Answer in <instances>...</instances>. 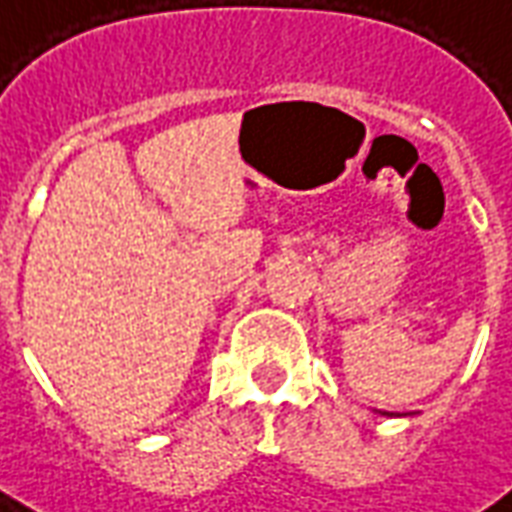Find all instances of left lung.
I'll list each match as a JSON object with an SVG mask.
<instances>
[{"instance_id": "8db88e82", "label": "left lung", "mask_w": 512, "mask_h": 512, "mask_svg": "<svg viewBox=\"0 0 512 512\" xmlns=\"http://www.w3.org/2000/svg\"><path fill=\"white\" fill-rule=\"evenodd\" d=\"M378 414H386V417H392V414H389V411H378Z\"/></svg>"}]
</instances>
